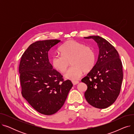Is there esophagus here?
Listing matches in <instances>:
<instances>
[{"label":"esophagus","mask_w":134,"mask_h":134,"mask_svg":"<svg viewBox=\"0 0 134 134\" xmlns=\"http://www.w3.org/2000/svg\"><path fill=\"white\" fill-rule=\"evenodd\" d=\"M72 83H73V84L74 85H76V84H78V83H79V81L73 80V81H72Z\"/></svg>","instance_id":"obj_1"}]
</instances>
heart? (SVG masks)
Segmentation results:
<instances>
[{
    "instance_id": "obj_1",
    "label": "heart",
    "mask_w": 134,
    "mask_h": 134,
    "mask_svg": "<svg viewBox=\"0 0 134 134\" xmlns=\"http://www.w3.org/2000/svg\"><path fill=\"white\" fill-rule=\"evenodd\" d=\"M60 55L53 56L51 62L54 68L61 73H65L69 62L72 66L65 75L66 79L78 80L83 71L88 72L94 67L96 54L88 46L74 40H68L59 48Z\"/></svg>"
}]
</instances>
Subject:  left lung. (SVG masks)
Masks as SVG:
<instances>
[{"label":"left lung","mask_w":134,"mask_h":134,"mask_svg":"<svg viewBox=\"0 0 134 134\" xmlns=\"http://www.w3.org/2000/svg\"><path fill=\"white\" fill-rule=\"evenodd\" d=\"M84 38L94 40L99 50L94 67L81 80L87 86L84 95L91 105L105 109L116 101L120 93L123 77L122 61L115 48L105 39L98 36Z\"/></svg>","instance_id":"8db88e82"}]
</instances>
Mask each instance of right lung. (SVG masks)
Returning a JSON list of instances; mask_svg holds the SVG:
<instances>
[{"label":"right lung","mask_w":134,"mask_h":134,"mask_svg":"<svg viewBox=\"0 0 134 134\" xmlns=\"http://www.w3.org/2000/svg\"><path fill=\"white\" fill-rule=\"evenodd\" d=\"M60 41L34 42L23 53L19 63L22 96L35 110L45 115L54 114L61 108L73 86L71 81L63 80L49 61V51Z\"/></svg>","instance_id":"1"}]
</instances>
